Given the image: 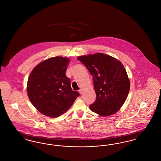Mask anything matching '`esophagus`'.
Segmentation results:
<instances>
[{
  "mask_svg": "<svg viewBox=\"0 0 161 161\" xmlns=\"http://www.w3.org/2000/svg\"><path fill=\"white\" fill-rule=\"evenodd\" d=\"M79 93H80V94H82V93H83V89H80V90H79Z\"/></svg>",
  "mask_w": 161,
  "mask_h": 161,
  "instance_id": "obj_1",
  "label": "esophagus"
}]
</instances>
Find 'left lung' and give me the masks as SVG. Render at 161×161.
Listing matches in <instances>:
<instances>
[{
	"mask_svg": "<svg viewBox=\"0 0 161 161\" xmlns=\"http://www.w3.org/2000/svg\"><path fill=\"white\" fill-rule=\"evenodd\" d=\"M92 75L96 100L89 106L92 112L107 116L118 112L126 100L130 81L123 64L102 53L77 58Z\"/></svg>",
	"mask_w": 161,
	"mask_h": 161,
	"instance_id": "8db88e82",
	"label": "left lung"
}]
</instances>
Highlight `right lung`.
<instances>
[{
	"label": "right lung",
	"mask_w": 161,
	"mask_h": 161,
	"mask_svg": "<svg viewBox=\"0 0 161 161\" xmlns=\"http://www.w3.org/2000/svg\"><path fill=\"white\" fill-rule=\"evenodd\" d=\"M69 63L68 58L52 57L38 64L30 75L28 97L37 110L47 116L62 115L80 95L72 91L70 80L66 75Z\"/></svg>",
	"instance_id": "1"
}]
</instances>
